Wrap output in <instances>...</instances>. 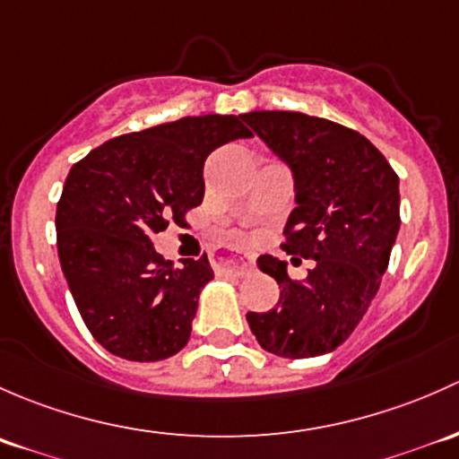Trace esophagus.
<instances>
[{
    "label": "esophagus",
    "instance_id": "obj_1",
    "mask_svg": "<svg viewBox=\"0 0 459 459\" xmlns=\"http://www.w3.org/2000/svg\"><path fill=\"white\" fill-rule=\"evenodd\" d=\"M254 269V261L243 256H228V258H221L219 261V272L223 273H231V276H247L249 272Z\"/></svg>",
    "mask_w": 459,
    "mask_h": 459
}]
</instances>
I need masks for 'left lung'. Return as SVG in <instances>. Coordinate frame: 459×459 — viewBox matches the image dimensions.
<instances>
[{
    "instance_id": "obj_1",
    "label": "left lung",
    "mask_w": 459,
    "mask_h": 459,
    "mask_svg": "<svg viewBox=\"0 0 459 459\" xmlns=\"http://www.w3.org/2000/svg\"><path fill=\"white\" fill-rule=\"evenodd\" d=\"M243 121L294 174L282 249L316 261L294 281L285 261L258 258L281 299L249 311V329L281 358L323 356L351 335L377 294L400 230L398 174L367 136L329 119L258 110Z\"/></svg>"
}]
</instances>
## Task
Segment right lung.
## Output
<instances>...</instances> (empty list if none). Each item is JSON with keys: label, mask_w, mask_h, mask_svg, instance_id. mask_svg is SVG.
Wrapping results in <instances>:
<instances>
[{"label": "right lung", "mask_w": 459, "mask_h": 459, "mask_svg": "<svg viewBox=\"0 0 459 459\" xmlns=\"http://www.w3.org/2000/svg\"><path fill=\"white\" fill-rule=\"evenodd\" d=\"M243 115H205L121 134L70 168L56 203V252L83 323L101 347L157 362L187 344L207 256L174 267L152 236L181 225L205 195L210 152L249 139Z\"/></svg>", "instance_id": "add662e5"}]
</instances>
